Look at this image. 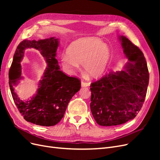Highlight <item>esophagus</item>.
I'll return each mask as SVG.
<instances>
[{"instance_id": "34e87169", "label": "esophagus", "mask_w": 160, "mask_h": 160, "mask_svg": "<svg viewBox=\"0 0 160 160\" xmlns=\"http://www.w3.org/2000/svg\"><path fill=\"white\" fill-rule=\"evenodd\" d=\"M89 86V84L88 83H85L83 81H81V87L82 88H87V87Z\"/></svg>"}]
</instances>
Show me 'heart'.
Instances as JSON below:
<instances>
[{
	"label": "heart",
	"instance_id": "b5f03b06",
	"mask_svg": "<svg viewBox=\"0 0 160 160\" xmlns=\"http://www.w3.org/2000/svg\"><path fill=\"white\" fill-rule=\"evenodd\" d=\"M109 59V49L102 41L96 37H86L71 43L67 55L62 56L61 62L69 74L78 70L80 64L89 77L98 78L104 73Z\"/></svg>",
	"mask_w": 160,
	"mask_h": 160
}]
</instances>
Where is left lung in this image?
Here are the masks:
<instances>
[{"label": "left lung", "mask_w": 160, "mask_h": 160, "mask_svg": "<svg viewBox=\"0 0 160 160\" xmlns=\"http://www.w3.org/2000/svg\"><path fill=\"white\" fill-rule=\"evenodd\" d=\"M119 39L129 60L126 71L111 72L90 86L91 113L102 126L121 125L133 119L147 93L149 74L143 53L125 36Z\"/></svg>", "instance_id": "left-lung-1"}]
</instances>
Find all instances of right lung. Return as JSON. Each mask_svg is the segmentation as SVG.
<instances>
[{"label":"right lung","mask_w":160,"mask_h":160,"mask_svg":"<svg viewBox=\"0 0 160 160\" xmlns=\"http://www.w3.org/2000/svg\"><path fill=\"white\" fill-rule=\"evenodd\" d=\"M59 39L55 37L43 40H27L20 42L13 57L9 71V87L19 112L27 122L41 126H53L63 118L71 99L81 88V81L60 71L55 59ZM28 48L40 51L48 64L36 94L29 101L19 99L13 89L21 77L20 62Z\"/></svg>","instance_id":"add662e5"}]
</instances>
